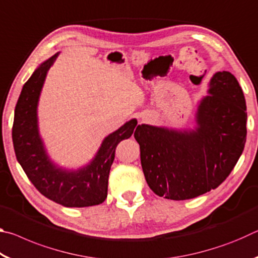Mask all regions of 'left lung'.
I'll use <instances>...</instances> for the list:
<instances>
[{
	"instance_id": "8db88e82",
	"label": "left lung",
	"mask_w": 258,
	"mask_h": 258,
	"mask_svg": "<svg viewBox=\"0 0 258 258\" xmlns=\"http://www.w3.org/2000/svg\"><path fill=\"white\" fill-rule=\"evenodd\" d=\"M199 103L192 131L139 125L134 138L150 189L159 197L186 200L206 194L232 172L246 143V100L229 72H218Z\"/></svg>"
}]
</instances>
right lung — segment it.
<instances>
[{"label": "right lung", "instance_id": "right-lung-1", "mask_svg": "<svg viewBox=\"0 0 258 258\" xmlns=\"http://www.w3.org/2000/svg\"><path fill=\"white\" fill-rule=\"evenodd\" d=\"M59 53L44 61L21 90L15 109L12 141L17 160L34 186L52 202L66 207L102 204L108 194V178L116 147L137 133V119H131L103 140L94 159L77 171L55 166L46 155L37 126V103L46 73ZM136 132H134V130Z\"/></svg>", "mask_w": 258, "mask_h": 258}]
</instances>
